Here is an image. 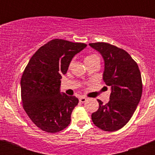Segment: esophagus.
Returning <instances> with one entry per match:
<instances>
[{
    "label": "esophagus",
    "mask_w": 155,
    "mask_h": 155,
    "mask_svg": "<svg viewBox=\"0 0 155 155\" xmlns=\"http://www.w3.org/2000/svg\"><path fill=\"white\" fill-rule=\"evenodd\" d=\"M86 100H87V98H85V97L84 96L80 97V98H79V101H80L81 102H82V103H83V102H85Z\"/></svg>",
    "instance_id": "34e87169"
}]
</instances>
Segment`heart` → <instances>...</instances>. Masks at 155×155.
<instances>
[{
  "instance_id": "1",
  "label": "heart",
  "mask_w": 155,
  "mask_h": 155,
  "mask_svg": "<svg viewBox=\"0 0 155 155\" xmlns=\"http://www.w3.org/2000/svg\"><path fill=\"white\" fill-rule=\"evenodd\" d=\"M95 60H99L100 61V58L97 54H94V53H92V54H89V55H87V57H85L84 59V62H89V61H95ZM73 61H71V63H70V65H69V68H71V65L73 64Z\"/></svg>"
}]
</instances>
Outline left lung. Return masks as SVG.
<instances>
[{"instance_id":"left-lung-1","label":"left lung","mask_w":155,"mask_h":155,"mask_svg":"<svg viewBox=\"0 0 155 155\" xmlns=\"http://www.w3.org/2000/svg\"><path fill=\"white\" fill-rule=\"evenodd\" d=\"M105 61L103 80L112 89L110 100L91 114L93 124L104 131L124 127L136 110L142 94L141 75L137 62L124 50L107 42L89 43Z\"/></svg>"}]
</instances>
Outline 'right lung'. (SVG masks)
Returning a JSON list of instances; mask_svg holds the SVG:
<instances>
[{"label": "right lung", "instance_id": "1", "mask_svg": "<svg viewBox=\"0 0 155 155\" xmlns=\"http://www.w3.org/2000/svg\"><path fill=\"white\" fill-rule=\"evenodd\" d=\"M87 45L54 39L41 46L31 57L21 79L22 106L38 128L60 132L71 123L78 98L60 92L61 75L71 60Z\"/></svg>", "mask_w": 155, "mask_h": 155}]
</instances>
